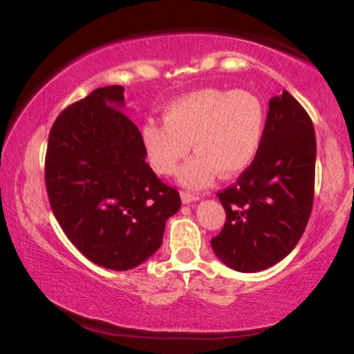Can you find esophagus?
<instances>
[{
	"instance_id": "esophagus-1",
	"label": "esophagus",
	"mask_w": 354,
	"mask_h": 354,
	"mask_svg": "<svg viewBox=\"0 0 354 354\" xmlns=\"http://www.w3.org/2000/svg\"><path fill=\"white\" fill-rule=\"evenodd\" d=\"M181 200H183L184 205H190V203L198 201L200 196L190 194V192H181Z\"/></svg>"
}]
</instances>
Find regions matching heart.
Wrapping results in <instances>:
<instances>
[{"label": "heart", "mask_w": 354, "mask_h": 354, "mask_svg": "<svg viewBox=\"0 0 354 354\" xmlns=\"http://www.w3.org/2000/svg\"><path fill=\"white\" fill-rule=\"evenodd\" d=\"M164 120L142 123V147L156 173L171 175L192 143L195 154L178 171L179 183L190 189L205 187L217 171L230 178L248 169L266 133V109L248 91L185 93L165 106Z\"/></svg>", "instance_id": "b5f03b06"}]
</instances>
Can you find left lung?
Instances as JSON below:
<instances>
[{"instance_id": "obj_1", "label": "left lung", "mask_w": 354, "mask_h": 354, "mask_svg": "<svg viewBox=\"0 0 354 354\" xmlns=\"http://www.w3.org/2000/svg\"><path fill=\"white\" fill-rule=\"evenodd\" d=\"M315 154L308 112L287 91L273 97L259 153L236 184L217 194L226 221L211 245L225 266L261 272L297 247L313 211Z\"/></svg>"}]
</instances>
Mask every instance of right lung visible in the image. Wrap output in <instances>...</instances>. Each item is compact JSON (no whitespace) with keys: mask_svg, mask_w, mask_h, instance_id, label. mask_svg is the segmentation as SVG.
<instances>
[{"mask_svg":"<svg viewBox=\"0 0 354 354\" xmlns=\"http://www.w3.org/2000/svg\"><path fill=\"white\" fill-rule=\"evenodd\" d=\"M123 93L100 87L59 113L45 158L48 198L65 236L88 261L118 272L159 250L165 221L181 207L178 190L147 164Z\"/></svg>","mask_w":354,"mask_h":354,"instance_id":"obj_1","label":"right lung"}]
</instances>
